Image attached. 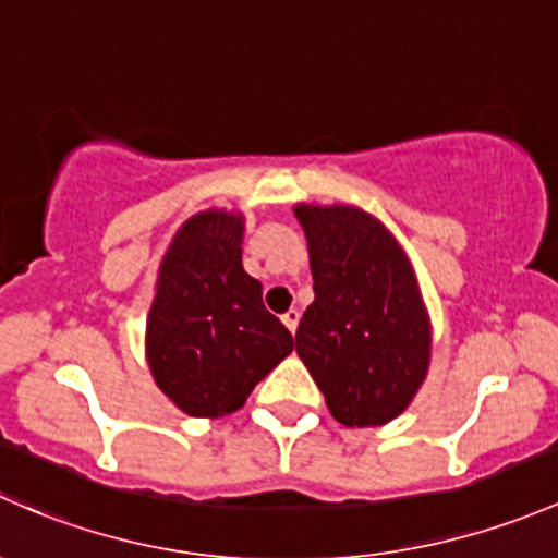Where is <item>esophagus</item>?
Returning <instances> with one entry per match:
<instances>
[{"label": "esophagus", "instance_id": "1", "mask_svg": "<svg viewBox=\"0 0 558 558\" xmlns=\"http://www.w3.org/2000/svg\"><path fill=\"white\" fill-rule=\"evenodd\" d=\"M298 319H301V312H298V308H290L287 314H281V322H284L287 330H290V332L298 330Z\"/></svg>", "mask_w": 558, "mask_h": 558}]
</instances>
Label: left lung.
<instances>
[{
    "label": "left lung",
    "instance_id": "left-lung-1",
    "mask_svg": "<svg viewBox=\"0 0 558 558\" xmlns=\"http://www.w3.org/2000/svg\"><path fill=\"white\" fill-rule=\"evenodd\" d=\"M306 231L314 303L295 352L332 418L376 427L405 411L429 365V319L405 252L354 206H295Z\"/></svg>",
    "mask_w": 558,
    "mask_h": 558
}]
</instances>
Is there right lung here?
I'll list each match as a JSON object with an SVG mask.
<instances>
[{
	"label": "right lung",
	"mask_w": 558,
	"mask_h": 558,
	"mask_svg": "<svg viewBox=\"0 0 558 558\" xmlns=\"http://www.w3.org/2000/svg\"><path fill=\"white\" fill-rule=\"evenodd\" d=\"M244 217L198 211L177 231L147 317L155 384L187 416H226L292 352V336L263 306L241 266Z\"/></svg>",
	"instance_id": "1"
}]
</instances>
